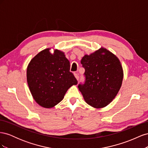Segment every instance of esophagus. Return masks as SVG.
Segmentation results:
<instances>
[{
    "label": "esophagus",
    "instance_id": "esophagus-1",
    "mask_svg": "<svg viewBox=\"0 0 148 148\" xmlns=\"http://www.w3.org/2000/svg\"><path fill=\"white\" fill-rule=\"evenodd\" d=\"M74 75H75V78H76V79H77L78 81L79 80V76H78V75L77 74V73H74Z\"/></svg>",
    "mask_w": 148,
    "mask_h": 148
}]
</instances>
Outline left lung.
I'll return each mask as SVG.
<instances>
[{"instance_id": "obj_1", "label": "left lung", "mask_w": 148, "mask_h": 148, "mask_svg": "<svg viewBox=\"0 0 148 148\" xmlns=\"http://www.w3.org/2000/svg\"><path fill=\"white\" fill-rule=\"evenodd\" d=\"M81 64L86 81L78 88L88 104L96 109L107 106L118 94L122 84L123 71L118 57L106 48L84 55Z\"/></svg>"}]
</instances>
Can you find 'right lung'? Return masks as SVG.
I'll return each instance as SVG.
<instances>
[{"mask_svg": "<svg viewBox=\"0 0 148 148\" xmlns=\"http://www.w3.org/2000/svg\"><path fill=\"white\" fill-rule=\"evenodd\" d=\"M44 49L31 60L26 78L34 101L44 108H52L64 99L67 90L77 84L70 71V62L64 52Z\"/></svg>", "mask_w": 148, "mask_h": 148, "instance_id": "right-lung-1", "label": "right lung"}]
</instances>
